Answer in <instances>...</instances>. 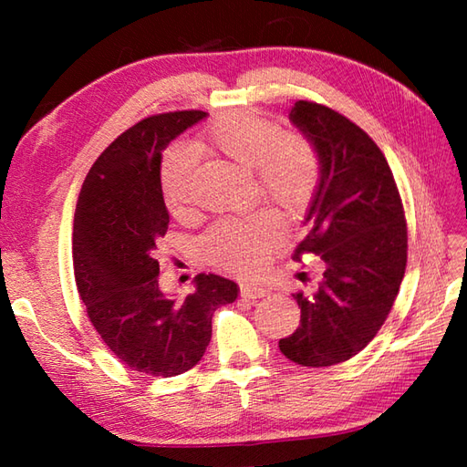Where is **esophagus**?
I'll return each instance as SVG.
<instances>
[{
	"instance_id": "obj_1",
	"label": "esophagus",
	"mask_w": 467,
	"mask_h": 467,
	"mask_svg": "<svg viewBox=\"0 0 467 467\" xmlns=\"http://www.w3.org/2000/svg\"><path fill=\"white\" fill-rule=\"evenodd\" d=\"M266 295H269V289H265V286L249 285V283L241 285V296H244V299H261V296H266Z\"/></svg>"
}]
</instances>
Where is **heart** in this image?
I'll list each match as a JSON object with an SVG mask.
<instances>
[{"instance_id": "b5f03b06", "label": "heart", "mask_w": 467, "mask_h": 467, "mask_svg": "<svg viewBox=\"0 0 467 467\" xmlns=\"http://www.w3.org/2000/svg\"><path fill=\"white\" fill-rule=\"evenodd\" d=\"M206 150L223 154L246 171H254L261 194L296 211L309 202L319 182V156L305 136L279 132L271 120L251 110L218 116L201 136ZM196 156L188 146L166 152L161 188L166 206L182 213L191 201ZM285 226L273 211L213 226L202 241L208 259L226 271L253 273L283 241Z\"/></svg>"}]
</instances>
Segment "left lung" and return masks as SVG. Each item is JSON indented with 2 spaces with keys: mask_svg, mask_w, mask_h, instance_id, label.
<instances>
[{
  "mask_svg": "<svg viewBox=\"0 0 467 467\" xmlns=\"http://www.w3.org/2000/svg\"><path fill=\"white\" fill-rule=\"evenodd\" d=\"M289 120L319 156V182L295 249L319 254L323 281L293 295L301 325L279 341L305 367H329L367 347L389 315L408 263V226L391 168L369 136L331 108L299 100Z\"/></svg>",
  "mask_w": 467,
  "mask_h": 467,
  "instance_id": "left-lung-1",
  "label": "left lung"
}]
</instances>
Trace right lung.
Here are the masks:
<instances>
[{"label":"right lung","mask_w":467,"mask_h":467,"mask_svg":"<svg viewBox=\"0 0 467 467\" xmlns=\"http://www.w3.org/2000/svg\"><path fill=\"white\" fill-rule=\"evenodd\" d=\"M201 110L150 116L106 148L88 172L74 214V275L98 335L134 371L174 377L202 359L213 313L239 296V285L198 275L194 293L176 299L158 285L156 243L166 234L162 150Z\"/></svg>","instance_id":"right-lung-1"}]
</instances>
